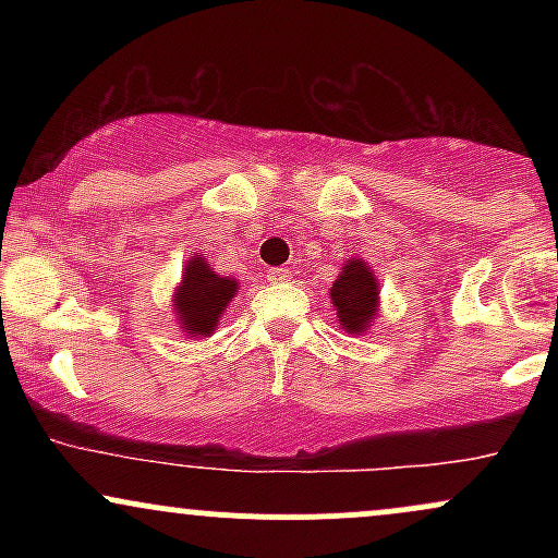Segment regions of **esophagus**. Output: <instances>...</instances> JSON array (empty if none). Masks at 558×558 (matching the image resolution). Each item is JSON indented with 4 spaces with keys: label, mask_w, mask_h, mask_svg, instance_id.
<instances>
[{
    "label": "esophagus",
    "mask_w": 558,
    "mask_h": 558,
    "mask_svg": "<svg viewBox=\"0 0 558 558\" xmlns=\"http://www.w3.org/2000/svg\"><path fill=\"white\" fill-rule=\"evenodd\" d=\"M288 278H291V272H288L286 267H272V270L267 272V280H270V283H286Z\"/></svg>",
    "instance_id": "34e87169"
}]
</instances>
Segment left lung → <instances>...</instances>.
<instances>
[{
  "instance_id": "1",
  "label": "left lung",
  "mask_w": 558,
  "mask_h": 558,
  "mask_svg": "<svg viewBox=\"0 0 558 558\" xmlns=\"http://www.w3.org/2000/svg\"><path fill=\"white\" fill-rule=\"evenodd\" d=\"M377 299H380V291L367 262L351 257L330 288V301L343 330L356 332V336L367 330L377 315V304H380Z\"/></svg>"
}]
</instances>
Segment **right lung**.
Listing matches in <instances>:
<instances>
[{
    "label": "right lung",
    "instance_id": "add662e5",
    "mask_svg": "<svg viewBox=\"0 0 558 558\" xmlns=\"http://www.w3.org/2000/svg\"><path fill=\"white\" fill-rule=\"evenodd\" d=\"M235 288L239 283L233 278H220L213 272V267L204 262L202 254L191 257L181 286L172 293V306H175L183 332H189L191 338L213 336L222 312L235 296Z\"/></svg>",
    "mask_w": 558,
    "mask_h": 558
}]
</instances>
